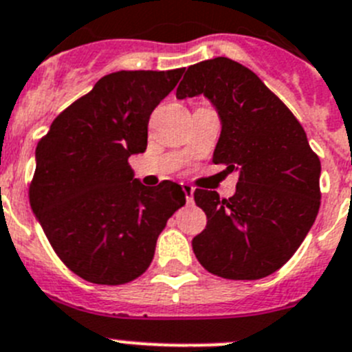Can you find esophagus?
Wrapping results in <instances>:
<instances>
[{
    "label": "esophagus",
    "mask_w": 352,
    "mask_h": 352,
    "mask_svg": "<svg viewBox=\"0 0 352 352\" xmlns=\"http://www.w3.org/2000/svg\"><path fill=\"white\" fill-rule=\"evenodd\" d=\"M183 193H185V199L186 204H192L193 202V188L190 185H182Z\"/></svg>",
    "instance_id": "esophagus-1"
}]
</instances>
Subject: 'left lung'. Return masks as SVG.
I'll use <instances>...</instances> for the list:
<instances>
[{
  "mask_svg": "<svg viewBox=\"0 0 352 352\" xmlns=\"http://www.w3.org/2000/svg\"><path fill=\"white\" fill-rule=\"evenodd\" d=\"M199 95L221 120L212 162L239 170V183L230 199L195 190L207 226L193 252L221 278H264L294 256L316 219L320 159L285 103L242 63L217 56L190 65L176 98Z\"/></svg>",
  "mask_w": 352,
  "mask_h": 352,
  "instance_id": "obj_1",
  "label": "left lung"
}]
</instances>
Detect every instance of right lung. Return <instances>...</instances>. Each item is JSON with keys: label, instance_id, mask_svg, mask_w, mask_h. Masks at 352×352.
<instances>
[{"label": "right lung", "instance_id": "add662e5", "mask_svg": "<svg viewBox=\"0 0 352 352\" xmlns=\"http://www.w3.org/2000/svg\"><path fill=\"white\" fill-rule=\"evenodd\" d=\"M183 69L119 70L67 107L36 146L32 212L56 256L82 280L122 285L146 271L157 239L182 206L178 183L145 186L129 157Z\"/></svg>", "mask_w": 352, "mask_h": 352}]
</instances>
